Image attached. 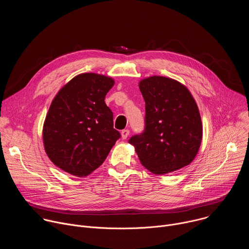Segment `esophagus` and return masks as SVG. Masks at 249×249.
I'll use <instances>...</instances> for the list:
<instances>
[{
    "label": "esophagus",
    "mask_w": 249,
    "mask_h": 249,
    "mask_svg": "<svg viewBox=\"0 0 249 249\" xmlns=\"http://www.w3.org/2000/svg\"><path fill=\"white\" fill-rule=\"evenodd\" d=\"M129 134H130V131L128 130V129H124V130H122L121 131V136H122V139H127L128 138V136H129Z\"/></svg>",
    "instance_id": "esophagus-1"
}]
</instances>
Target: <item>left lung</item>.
<instances>
[{
    "label": "left lung",
    "instance_id": "8db88e82",
    "mask_svg": "<svg viewBox=\"0 0 249 249\" xmlns=\"http://www.w3.org/2000/svg\"><path fill=\"white\" fill-rule=\"evenodd\" d=\"M140 90L146 102L145 129L129 143L141 163L155 174L188 165L202 141V122L190 91L175 80L153 76L142 80Z\"/></svg>",
    "mask_w": 249,
    "mask_h": 249
}]
</instances>
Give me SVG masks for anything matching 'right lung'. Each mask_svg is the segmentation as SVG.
Listing matches in <instances>:
<instances>
[{
	"label": "right lung",
	"instance_id": "obj_1",
	"mask_svg": "<svg viewBox=\"0 0 249 249\" xmlns=\"http://www.w3.org/2000/svg\"><path fill=\"white\" fill-rule=\"evenodd\" d=\"M114 81L94 73L81 74L54 97L43 126V143L51 161L76 176L102 164L121 137L104 98Z\"/></svg>",
	"mask_w": 249,
	"mask_h": 249
}]
</instances>
